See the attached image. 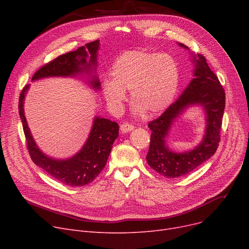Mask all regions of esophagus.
Returning <instances> with one entry per match:
<instances>
[{
	"instance_id": "1",
	"label": "esophagus",
	"mask_w": 249,
	"mask_h": 249,
	"mask_svg": "<svg viewBox=\"0 0 249 249\" xmlns=\"http://www.w3.org/2000/svg\"><path fill=\"white\" fill-rule=\"evenodd\" d=\"M120 129H121V131H122L123 133H127V132L132 131V130L134 129V126L131 125V124H128V123H123V124L120 126Z\"/></svg>"
}]
</instances>
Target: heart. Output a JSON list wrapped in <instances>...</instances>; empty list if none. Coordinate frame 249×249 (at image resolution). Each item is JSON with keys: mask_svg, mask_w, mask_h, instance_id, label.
Listing matches in <instances>:
<instances>
[{"mask_svg": "<svg viewBox=\"0 0 249 249\" xmlns=\"http://www.w3.org/2000/svg\"><path fill=\"white\" fill-rule=\"evenodd\" d=\"M111 77L104 78L102 93L114 113L121 112L130 90L133 111L154 115L164 111L175 99L179 85L176 59L166 53L145 49L127 50L118 56Z\"/></svg>", "mask_w": 249, "mask_h": 249, "instance_id": "heart-1", "label": "heart"}]
</instances>
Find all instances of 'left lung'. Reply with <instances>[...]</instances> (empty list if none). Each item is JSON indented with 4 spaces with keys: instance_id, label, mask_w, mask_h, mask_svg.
Returning <instances> with one entry per match:
<instances>
[{
    "instance_id": "1",
    "label": "left lung",
    "mask_w": 249,
    "mask_h": 249,
    "mask_svg": "<svg viewBox=\"0 0 249 249\" xmlns=\"http://www.w3.org/2000/svg\"><path fill=\"white\" fill-rule=\"evenodd\" d=\"M178 45L189 49L182 43ZM192 54V81L180 97L164 113L148 124L151 130L147 163L162 177L175 178L190 174L216 152L220 142L222 118L225 109V93L218 77L201 54ZM197 106L205 115L204 136L199 144L189 152L178 153L169 148L167 138L174 121L190 107Z\"/></svg>"
}]
</instances>
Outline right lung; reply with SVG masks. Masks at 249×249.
I'll use <instances>...</instances> for the list:
<instances>
[{"label":"right lung","mask_w":249,"mask_h":249,"mask_svg":"<svg viewBox=\"0 0 249 249\" xmlns=\"http://www.w3.org/2000/svg\"><path fill=\"white\" fill-rule=\"evenodd\" d=\"M100 41L87 43L75 51L62 54L39 69L32 81L45 77L87 76L86 83L95 90L101 89L97 76ZM30 85L25 86L19 98V115L27 147L33 162L56 180L71 187H83L93 181L107 163L113 143L119 135V125L106 118L96 116L89 137L81 150L70 159L58 160L46 155L38 147L31 134L24 113V101Z\"/></svg>","instance_id":"obj_1"}]
</instances>
